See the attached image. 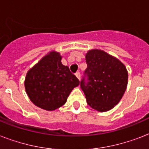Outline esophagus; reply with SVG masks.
Returning a JSON list of instances; mask_svg holds the SVG:
<instances>
[{
	"mask_svg": "<svg viewBox=\"0 0 149 149\" xmlns=\"http://www.w3.org/2000/svg\"><path fill=\"white\" fill-rule=\"evenodd\" d=\"M75 75H76V77H77V79L79 80V79H80V73H79V72H76V74Z\"/></svg>",
	"mask_w": 149,
	"mask_h": 149,
	"instance_id": "1",
	"label": "esophagus"
}]
</instances>
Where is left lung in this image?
Returning <instances> with one entry per match:
<instances>
[{
	"label": "left lung",
	"instance_id": "obj_1",
	"mask_svg": "<svg viewBox=\"0 0 149 149\" xmlns=\"http://www.w3.org/2000/svg\"><path fill=\"white\" fill-rule=\"evenodd\" d=\"M87 68L80 87L89 106L104 112L111 110L122 98L128 74L125 65L115 57L99 49L86 54Z\"/></svg>",
	"mask_w": 149,
	"mask_h": 149
}]
</instances>
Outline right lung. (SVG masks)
Segmentation results:
<instances>
[{
    "label": "right lung",
    "mask_w": 149,
    "mask_h": 149,
    "mask_svg": "<svg viewBox=\"0 0 149 149\" xmlns=\"http://www.w3.org/2000/svg\"><path fill=\"white\" fill-rule=\"evenodd\" d=\"M59 52L45 56L27 72L24 87L29 99L38 107L54 111L65 104L79 79L61 63Z\"/></svg>",
    "instance_id": "1"
}]
</instances>
